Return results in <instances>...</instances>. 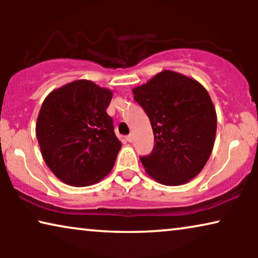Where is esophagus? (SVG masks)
Instances as JSON below:
<instances>
[{
    "instance_id": "esophagus-1",
    "label": "esophagus",
    "mask_w": 258,
    "mask_h": 258,
    "mask_svg": "<svg viewBox=\"0 0 258 258\" xmlns=\"http://www.w3.org/2000/svg\"><path fill=\"white\" fill-rule=\"evenodd\" d=\"M125 140L128 141V142H133L134 137H133V135H128V136H125Z\"/></svg>"
}]
</instances>
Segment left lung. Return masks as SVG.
<instances>
[{
    "mask_svg": "<svg viewBox=\"0 0 258 258\" xmlns=\"http://www.w3.org/2000/svg\"><path fill=\"white\" fill-rule=\"evenodd\" d=\"M133 93L154 132L153 151L140 158L146 172L164 185L188 183L209 160L216 136V110L207 89L191 77L163 70Z\"/></svg>",
    "mask_w": 258,
    "mask_h": 258,
    "instance_id": "left-lung-1",
    "label": "left lung"
}]
</instances>
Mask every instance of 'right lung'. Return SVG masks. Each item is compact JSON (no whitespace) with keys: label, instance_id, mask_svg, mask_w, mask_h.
Returning <instances> with one entry per match:
<instances>
[{"label":"right lung","instance_id":"obj_1","mask_svg":"<svg viewBox=\"0 0 258 258\" xmlns=\"http://www.w3.org/2000/svg\"><path fill=\"white\" fill-rule=\"evenodd\" d=\"M111 98V90L88 80L70 82L44 98L36 137L45 164L66 184H95L114 167L122 143L107 114Z\"/></svg>","mask_w":258,"mask_h":258}]
</instances>
